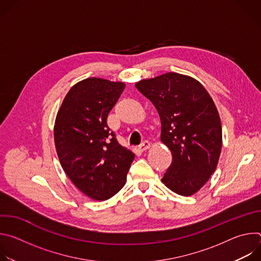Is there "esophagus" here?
I'll return each mask as SVG.
<instances>
[{
    "instance_id": "obj_1",
    "label": "esophagus",
    "mask_w": 261,
    "mask_h": 261,
    "mask_svg": "<svg viewBox=\"0 0 261 261\" xmlns=\"http://www.w3.org/2000/svg\"><path fill=\"white\" fill-rule=\"evenodd\" d=\"M151 147V143L148 142V141H143L140 145H139V147H138V150L140 151V152H145L146 150H148V148Z\"/></svg>"
}]
</instances>
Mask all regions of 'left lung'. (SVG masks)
<instances>
[{"mask_svg": "<svg viewBox=\"0 0 261 261\" xmlns=\"http://www.w3.org/2000/svg\"><path fill=\"white\" fill-rule=\"evenodd\" d=\"M135 87L157 109L161 141L172 155L162 181L176 194L193 195L214 173L221 153L222 126L213 99L199 82L174 72Z\"/></svg>", "mask_w": 261, "mask_h": 261, "instance_id": "left-lung-1", "label": "left lung"}]
</instances>
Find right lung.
<instances>
[{"label": "right lung", "instance_id": "add662e5", "mask_svg": "<svg viewBox=\"0 0 261 261\" xmlns=\"http://www.w3.org/2000/svg\"><path fill=\"white\" fill-rule=\"evenodd\" d=\"M124 89L120 82L84 80L70 89L56 118L60 163L71 181L94 200L109 199L124 187L135 157L106 123Z\"/></svg>", "mask_w": 261, "mask_h": 261}]
</instances>
